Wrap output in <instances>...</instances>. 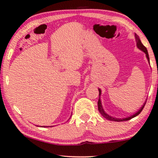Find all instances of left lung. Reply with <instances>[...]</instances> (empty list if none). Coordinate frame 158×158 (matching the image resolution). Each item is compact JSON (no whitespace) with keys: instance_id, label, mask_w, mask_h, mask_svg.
<instances>
[{"instance_id":"8db88e82","label":"left lung","mask_w":158,"mask_h":158,"mask_svg":"<svg viewBox=\"0 0 158 158\" xmlns=\"http://www.w3.org/2000/svg\"><path fill=\"white\" fill-rule=\"evenodd\" d=\"M135 40H136V45H137L138 48L140 49L141 50H142L143 52H145L146 54V56H147V60L149 62V54H148V51H147V48L143 45V44L141 43V40H140L139 39V36H138L137 34H135ZM99 100H98V103H97V105H98V110H99V112L100 113V114L102 115L104 118H107L108 120H110V121H114V122H123V121H128L130 119H131V118H133L134 117H135L136 116H138L140 113L142 111V110H143V108H144L145 106V104H146V102H144V104L142 106V107L141 108H140L139 110H138L137 112L135 113V114H134L133 115H131L130 116H128V117L127 118H115V117H113V116H109L108 114H107L106 112H105L104 109L102 108V103H101V100H100V95H101V89H99Z\"/></svg>"}]
</instances>
